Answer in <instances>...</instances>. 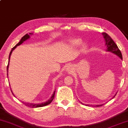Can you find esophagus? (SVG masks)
<instances>
[{
  "label": "esophagus",
  "instance_id": "34e87169",
  "mask_svg": "<svg viewBox=\"0 0 128 128\" xmlns=\"http://www.w3.org/2000/svg\"><path fill=\"white\" fill-rule=\"evenodd\" d=\"M68 69H69V68H68Z\"/></svg>",
  "mask_w": 128,
  "mask_h": 128
}]
</instances>
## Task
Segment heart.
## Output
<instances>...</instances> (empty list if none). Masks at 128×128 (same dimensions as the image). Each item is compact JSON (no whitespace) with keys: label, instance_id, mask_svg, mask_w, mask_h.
<instances>
[{"label":"heart","instance_id":"b5f03b06","mask_svg":"<svg viewBox=\"0 0 128 128\" xmlns=\"http://www.w3.org/2000/svg\"><path fill=\"white\" fill-rule=\"evenodd\" d=\"M82 40L80 39H74L70 41V44L74 47H78L81 44Z\"/></svg>","mask_w":128,"mask_h":128}]
</instances>
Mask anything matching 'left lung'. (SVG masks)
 Masks as SVG:
<instances>
[{"mask_svg":"<svg viewBox=\"0 0 128 128\" xmlns=\"http://www.w3.org/2000/svg\"><path fill=\"white\" fill-rule=\"evenodd\" d=\"M102 36H104V39H105V46H106V50L107 51V52H110L112 53V54H115V55H117V56L119 57L121 60H123L122 55L121 52H120L119 49H118V48L117 47V44L115 43V42H114V41L112 40V39L111 38V36H110L106 33H105V32H104V33H102ZM116 94L117 93H116ZM116 94L114 95L113 98H114V97H115ZM80 103H81L82 105H84L82 103V102H80ZM103 105H104V104H100V105H95V106L98 107L100 106H102ZM86 106H89L90 105H86Z\"/></svg>","mask_w":128,"mask_h":128,"instance_id":"left-lung-1","label":"left lung"}]
</instances>
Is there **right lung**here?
Segmentation results:
<instances>
[{
    "label": "right lung",
    "mask_w": 128,
    "mask_h": 128,
    "mask_svg": "<svg viewBox=\"0 0 128 128\" xmlns=\"http://www.w3.org/2000/svg\"><path fill=\"white\" fill-rule=\"evenodd\" d=\"M33 34V33H29V34H26L25 36H23V37L22 38V39L20 40V41L19 42L16 44L15 46L14 47V48H12V50H11V52H10V55H9V59H8V66H7V76L8 75V68H9V62H10V57H11V54H12V51L14 50V49H16V48H17V46H20V44H22V43H23V42H25L26 40H28L30 38V35H32ZM11 92H12V90H11ZM12 93L13 94V95L14 96V93H13L12 92ZM55 91H54V93H53V94L52 95V96L50 97V98L48 100V101H46V102H42V103H40V104H32V103H28V102H22L23 104H24V105H26V106H28V107H30V108H38V107H42V106H46V105H49V104H50L51 102H52V100H54V97H55Z\"/></svg>",
    "instance_id": "obj_1"
}]
</instances>
